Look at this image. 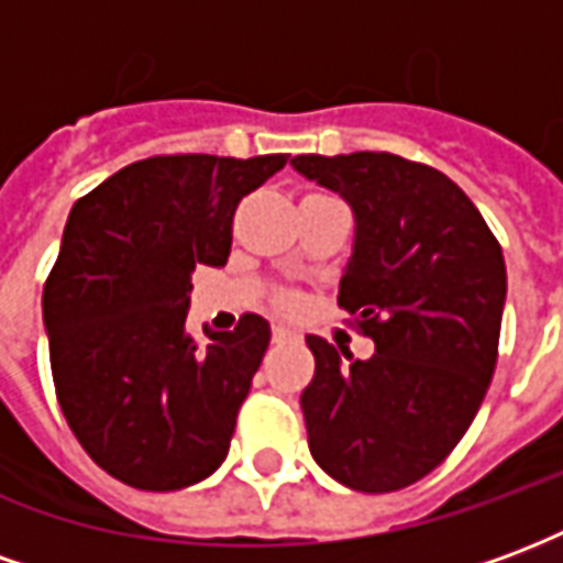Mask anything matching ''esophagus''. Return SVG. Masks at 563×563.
<instances>
[{
    "label": "esophagus",
    "mask_w": 563,
    "mask_h": 563,
    "mask_svg": "<svg viewBox=\"0 0 563 563\" xmlns=\"http://www.w3.org/2000/svg\"><path fill=\"white\" fill-rule=\"evenodd\" d=\"M271 338H274V343H289V341H298V334L289 329H283V325H274V331H271Z\"/></svg>",
    "instance_id": "34e87169"
}]
</instances>
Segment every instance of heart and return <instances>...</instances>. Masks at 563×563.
Listing matches in <instances>:
<instances>
[{"instance_id":"1","label":"heart","mask_w":563,"mask_h":563,"mask_svg":"<svg viewBox=\"0 0 563 563\" xmlns=\"http://www.w3.org/2000/svg\"><path fill=\"white\" fill-rule=\"evenodd\" d=\"M277 305H280L283 310H298V307H301V298H298V295H292V292H286V295H280V298H277Z\"/></svg>"}]
</instances>
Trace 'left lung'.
Instances as JSON below:
<instances>
[{"instance_id":"1","label":"left lung","mask_w":563,"mask_h":563,"mask_svg":"<svg viewBox=\"0 0 563 563\" xmlns=\"http://www.w3.org/2000/svg\"><path fill=\"white\" fill-rule=\"evenodd\" d=\"M350 205L353 256L338 305L377 353L353 358L317 334L301 391L310 455L338 483L398 492L455 449L497 362L507 265L483 213L446 174L395 153L295 156Z\"/></svg>"}]
</instances>
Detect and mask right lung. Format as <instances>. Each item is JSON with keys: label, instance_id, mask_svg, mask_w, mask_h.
<instances>
[{"label": "right lung", "instance_id": "1", "mask_svg": "<svg viewBox=\"0 0 563 563\" xmlns=\"http://www.w3.org/2000/svg\"><path fill=\"white\" fill-rule=\"evenodd\" d=\"M283 153L132 162L75 201L42 313L63 416L102 471L144 492L208 479L229 455L238 410L271 325L186 331L192 271L222 268L238 201Z\"/></svg>", "mask_w": 563, "mask_h": 563}]
</instances>
